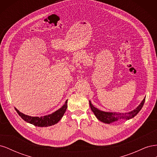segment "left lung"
I'll use <instances>...</instances> for the list:
<instances>
[{"mask_svg":"<svg viewBox=\"0 0 157 157\" xmlns=\"http://www.w3.org/2000/svg\"><path fill=\"white\" fill-rule=\"evenodd\" d=\"M145 98L143 99L140 105L137 106L134 110L125 113H112V112H106L99 110V109L95 107L91 101H89L90 106L91 108V110L94 113L95 116L99 121H101L102 122L106 123V124H111L112 122L118 121V120H130L131 118H134L137 113H138L141 109L143 107L144 104L145 103Z\"/></svg>","mask_w":157,"mask_h":157,"instance_id":"8db88e82","label":"left lung"}]
</instances>
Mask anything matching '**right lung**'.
<instances>
[{
    "label": "right lung",
    "mask_w": 157,
    "mask_h": 157,
    "mask_svg": "<svg viewBox=\"0 0 157 157\" xmlns=\"http://www.w3.org/2000/svg\"><path fill=\"white\" fill-rule=\"evenodd\" d=\"M67 108V99L66 100L64 105L59 108L58 110L52 113V114L48 115H45L43 117H31L29 115H26L25 114L21 113L18 111L16 108H15L16 111L18 113L21 118L26 121L28 123L35 125L39 127H47L54 125L57 124L63 117L64 113Z\"/></svg>",
    "instance_id": "obj_1"
}]
</instances>
